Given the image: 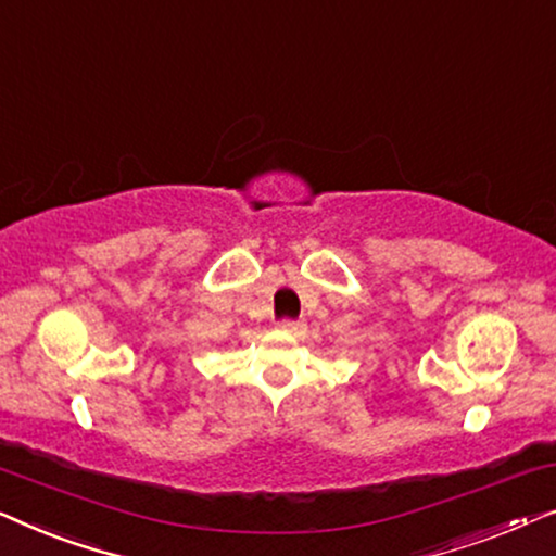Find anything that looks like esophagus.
I'll list each match as a JSON object with an SVG mask.
<instances>
[{"label":"esophagus","mask_w":556,"mask_h":556,"mask_svg":"<svg viewBox=\"0 0 556 556\" xmlns=\"http://www.w3.org/2000/svg\"><path fill=\"white\" fill-rule=\"evenodd\" d=\"M278 329L286 331V333H303V331H306V324L299 321V318H280Z\"/></svg>","instance_id":"34e87169"}]
</instances>
